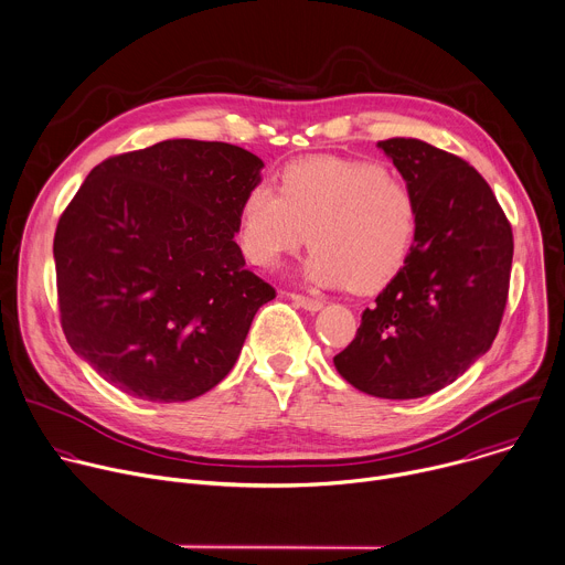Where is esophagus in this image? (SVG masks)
<instances>
[{
	"mask_svg": "<svg viewBox=\"0 0 565 565\" xmlns=\"http://www.w3.org/2000/svg\"><path fill=\"white\" fill-rule=\"evenodd\" d=\"M290 299H292L299 308H306V310H310V312H317V310H321V306H324V301L317 299V297H306V295H297V292H292Z\"/></svg>",
	"mask_w": 565,
	"mask_h": 565,
	"instance_id": "obj_1",
	"label": "esophagus"
}]
</instances>
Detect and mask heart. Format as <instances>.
I'll return each instance as SVG.
<instances>
[{
    "instance_id": "1",
    "label": "heart",
    "mask_w": 565,
    "mask_h": 565,
    "mask_svg": "<svg viewBox=\"0 0 565 565\" xmlns=\"http://www.w3.org/2000/svg\"><path fill=\"white\" fill-rule=\"evenodd\" d=\"M418 230L412 185L373 160L310 156L279 172V192L253 185L238 205L244 257L273 268L306 241L303 277L317 286L373 290L405 266Z\"/></svg>"
}]
</instances>
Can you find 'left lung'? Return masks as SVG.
<instances>
[{"instance_id":"1","label":"left lung","mask_w":565,"mask_h":565,"mask_svg":"<svg viewBox=\"0 0 565 565\" xmlns=\"http://www.w3.org/2000/svg\"><path fill=\"white\" fill-rule=\"evenodd\" d=\"M377 147L416 194L418 230L405 266L333 362L369 395L414 399L451 384L490 351L508 301L514 238L492 188L462 158L418 138Z\"/></svg>"}]
</instances>
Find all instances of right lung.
<instances>
[{
    "mask_svg": "<svg viewBox=\"0 0 565 565\" xmlns=\"http://www.w3.org/2000/svg\"><path fill=\"white\" fill-rule=\"evenodd\" d=\"M262 168L236 145L177 138L89 172L57 221L53 257L66 342L109 384L185 402L232 371L275 299L234 241Z\"/></svg>",
    "mask_w": 565,
    "mask_h": 565,
    "instance_id": "right-lung-1",
    "label": "right lung"
}]
</instances>
